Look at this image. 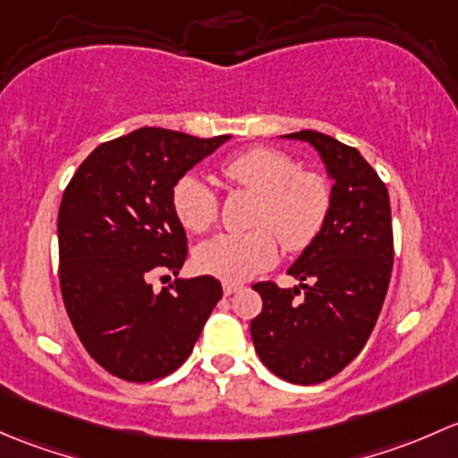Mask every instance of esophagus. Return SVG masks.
<instances>
[{
  "label": "esophagus",
  "instance_id": "1",
  "mask_svg": "<svg viewBox=\"0 0 458 458\" xmlns=\"http://www.w3.org/2000/svg\"><path fill=\"white\" fill-rule=\"evenodd\" d=\"M240 289H242V284H238V282H225L223 284L225 295H233L235 291H240Z\"/></svg>",
  "mask_w": 458,
  "mask_h": 458
}]
</instances>
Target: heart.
Returning <instances> with one entry per match:
<instances>
[{
  "mask_svg": "<svg viewBox=\"0 0 458 458\" xmlns=\"http://www.w3.org/2000/svg\"><path fill=\"white\" fill-rule=\"evenodd\" d=\"M225 178L258 194L247 233H220L196 251L207 276L225 282H247L273 267L280 242L289 251L309 247L327 225L333 205L331 182L324 174L300 169L293 157L276 148H249L223 165ZM172 207L191 233H205L218 220V196L200 176L187 174L172 190Z\"/></svg>",
  "mask_w": 458,
  "mask_h": 458,
  "instance_id": "1",
  "label": "heart"
}]
</instances>
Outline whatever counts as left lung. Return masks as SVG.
Instances as JSON below:
<instances>
[{
    "label": "left lung",
    "mask_w": 458,
    "mask_h": 458,
    "mask_svg": "<svg viewBox=\"0 0 458 458\" xmlns=\"http://www.w3.org/2000/svg\"><path fill=\"white\" fill-rule=\"evenodd\" d=\"M286 139L318 149L333 178V205L324 229L289 268L300 286H253L262 313L251 319V339L273 375L310 386L346 369L369 342L393 271V218L384 181L355 148L313 130Z\"/></svg>",
    "instance_id": "1"
}]
</instances>
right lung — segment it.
<instances>
[{
  "instance_id": "1",
  "label": "right lung",
  "mask_w": 458,
  "mask_h": 458,
  "mask_svg": "<svg viewBox=\"0 0 458 458\" xmlns=\"http://www.w3.org/2000/svg\"><path fill=\"white\" fill-rule=\"evenodd\" d=\"M229 139L140 127L98 145L65 187L56 218L61 295L89 357L119 379L145 384L176 370L223 298L211 276L160 293L149 277L163 268L176 276L187 260L174 185Z\"/></svg>"
}]
</instances>
